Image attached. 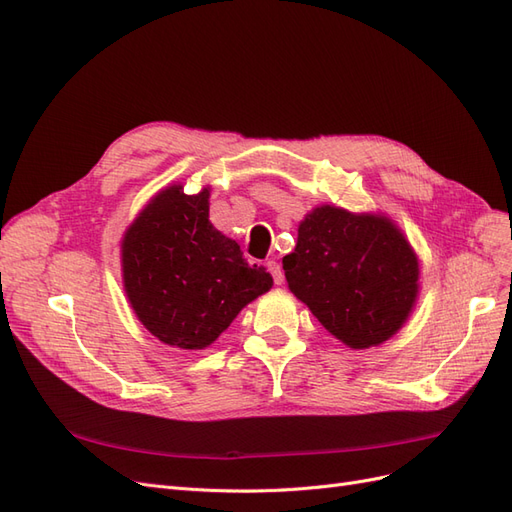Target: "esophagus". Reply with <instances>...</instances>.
I'll use <instances>...</instances> for the list:
<instances>
[{
    "label": "esophagus",
    "mask_w": 512,
    "mask_h": 512,
    "mask_svg": "<svg viewBox=\"0 0 512 512\" xmlns=\"http://www.w3.org/2000/svg\"><path fill=\"white\" fill-rule=\"evenodd\" d=\"M267 269H269V273L273 275V282H275L277 286L284 284V269L280 267V262L269 260V262H267Z\"/></svg>",
    "instance_id": "obj_1"
}]
</instances>
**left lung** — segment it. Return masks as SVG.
<instances>
[{
	"instance_id": "8db88e82",
	"label": "left lung",
	"mask_w": 512,
	"mask_h": 512,
	"mask_svg": "<svg viewBox=\"0 0 512 512\" xmlns=\"http://www.w3.org/2000/svg\"><path fill=\"white\" fill-rule=\"evenodd\" d=\"M282 265L294 297L354 350L393 337L416 303L418 258L384 215L316 207Z\"/></svg>"
}]
</instances>
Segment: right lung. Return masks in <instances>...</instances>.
<instances>
[{
  "instance_id": "1",
  "label": "right lung",
  "mask_w": 512,
  "mask_h": 512,
  "mask_svg": "<svg viewBox=\"0 0 512 512\" xmlns=\"http://www.w3.org/2000/svg\"><path fill=\"white\" fill-rule=\"evenodd\" d=\"M123 288L145 329L181 350H203L273 286L237 241L209 222V188L170 185L149 200L121 241Z\"/></svg>"
}]
</instances>
